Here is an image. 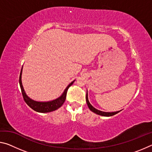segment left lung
<instances>
[{
	"instance_id": "8db88e82",
	"label": "left lung",
	"mask_w": 152,
	"mask_h": 152,
	"mask_svg": "<svg viewBox=\"0 0 152 152\" xmlns=\"http://www.w3.org/2000/svg\"><path fill=\"white\" fill-rule=\"evenodd\" d=\"M86 101L87 102V104H88V107L90 109V110H91L94 113H96L97 115H101V116H104V117H110V116H113V115H114L115 114H117L119 112H120L121 110L119 111H117V112H112V113H110V112H103V111H101V110H99L96 109H95L94 107H93L90 103L89 101H88V94L86 93Z\"/></svg>"
}]
</instances>
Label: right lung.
Returning <instances> with one entry per match:
<instances>
[{"mask_svg":"<svg viewBox=\"0 0 152 152\" xmlns=\"http://www.w3.org/2000/svg\"><path fill=\"white\" fill-rule=\"evenodd\" d=\"M22 70H23V67L21 68V70H20V73L19 76V84H20V89H21V92H22L23 96V99L25 102L27 104L28 106L31 108L33 110H34L35 111L39 112V113H44L51 112V111H53V110H57L60 107H61V105H62L64 104V102H65L68 89L71 85H72L74 82L75 81L74 80L71 83L66 87V88L64 90L62 94H61L60 97H58V99L53 100V101H48V102H38V101H33V100H32L31 99H30V98L26 94V93H25L23 86L22 85V82H21Z\"/></svg>","mask_w":152,"mask_h":152,"instance_id":"right-lung-1","label":"right lung"}]
</instances>
